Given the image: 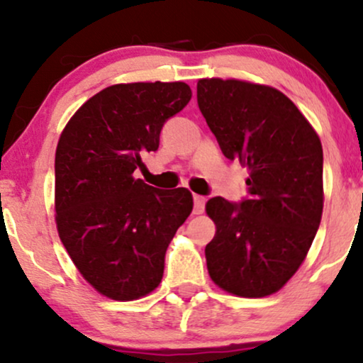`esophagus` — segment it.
Returning a JSON list of instances; mask_svg holds the SVG:
<instances>
[{"label": "esophagus", "instance_id": "obj_1", "mask_svg": "<svg viewBox=\"0 0 363 363\" xmlns=\"http://www.w3.org/2000/svg\"><path fill=\"white\" fill-rule=\"evenodd\" d=\"M193 199H194V210H193V213H194V215H201L203 211H205L206 198H205V196L194 194Z\"/></svg>", "mask_w": 363, "mask_h": 363}]
</instances>
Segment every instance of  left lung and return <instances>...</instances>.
<instances>
[{"mask_svg": "<svg viewBox=\"0 0 363 363\" xmlns=\"http://www.w3.org/2000/svg\"><path fill=\"white\" fill-rule=\"evenodd\" d=\"M198 106L223 155L247 167V198L208 199L216 232L205 256L215 285L245 298L297 273L323 216V145L280 90L235 78L198 80Z\"/></svg>", "mask_w": 363, "mask_h": 363, "instance_id": "1", "label": "left lung"}]
</instances>
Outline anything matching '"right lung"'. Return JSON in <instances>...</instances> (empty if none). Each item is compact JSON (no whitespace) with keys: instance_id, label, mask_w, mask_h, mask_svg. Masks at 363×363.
<instances>
[{"instance_id":"right-lung-1","label":"right lung","mask_w":363,"mask_h":363,"mask_svg":"<svg viewBox=\"0 0 363 363\" xmlns=\"http://www.w3.org/2000/svg\"><path fill=\"white\" fill-rule=\"evenodd\" d=\"M191 95L184 82L111 85L74 112L57 141V234L82 277L112 301L160 285L165 251L193 211L186 187L157 189L133 176Z\"/></svg>"}]
</instances>
